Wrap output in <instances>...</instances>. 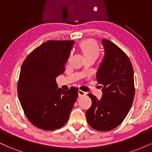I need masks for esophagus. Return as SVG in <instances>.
Instances as JSON below:
<instances>
[{
    "instance_id": "34e87169",
    "label": "esophagus",
    "mask_w": 152,
    "mask_h": 152,
    "mask_svg": "<svg viewBox=\"0 0 152 152\" xmlns=\"http://www.w3.org/2000/svg\"><path fill=\"white\" fill-rule=\"evenodd\" d=\"M86 95V92L83 91L82 90H78V96H83Z\"/></svg>"
}]
</instances>
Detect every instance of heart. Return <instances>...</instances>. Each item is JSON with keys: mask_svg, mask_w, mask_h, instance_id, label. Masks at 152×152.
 Wrapping results in <instances>:
<instances>
[{"mask_svg": "<svg viewBox=\"0 0 152 152\" xmlns=\"http://www.w3.org/2000/svg\"><path fill=\"white\" fill-rule=\"evenodd\" d=\"M81 48L83 55L86 59H96L100 54V47L98 43L93 39H87L80 43Z\"/></svg>", "mask_w": 152, "mask_h": 152, "instance_id": "obj_1", "label": "heart"}]
</instances>
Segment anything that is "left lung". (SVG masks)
Returning a JSON list of instances; mask_svg holds the SVG:
<instances>
[{"label": "left lung", "instance_id": "left-lung-1", "mask_svg": "<svg viewBox=\"0 0 152 152\" xmlns=\"http://www.w3.org/2000/svg\"><path fill=\"white\" fill-rule=\"evenodd\" d=\"M102 43L105 56L96 78L103 95L98 100L93 94H88L92 104L86 116L88 125L94 129L109 132L126 118L133 103L135 87L133 67L126 54L109 40L103 39Z\"/></svg>", "mask_w": 152, "mask_h": 152}]
</instances>
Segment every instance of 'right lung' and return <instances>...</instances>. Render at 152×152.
<instances>
[{"label": "right lung", "instance_id": "1", "mask_svg": "<svg viewBox=\"0 0 152 152\" xmlns=\"http://www.w3.org/2000/svg\"><path fill=\"white\" fill-rule=\"evenodd\" d=\"M74 41L50 40L28 55L21 66L18 96L28 119L46 131L61 128L78 98V88H59L56 78L64 74Z\"/></svg>", "mask_w": 152, "mask_h": 152}]
</instances>
